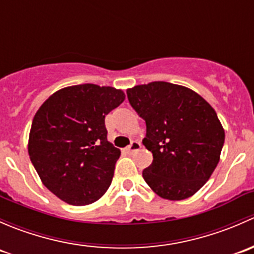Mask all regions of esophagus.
Listing matches in <instances>:
<instances>
[{
    "mask_svg": "<svg viewBox=\"0 0 254 254\" xmlns=\"http://www.w3.org/2000/svg\"><path fill=\"white\" fill-rule=\"evenodd\" d=\"M140 147H142V144H140L139 142H137V140H132V142H130V144L126 148V150H127V153L132 154V153L138 152V150L140 149Z\"/></svg>",
    "mask_w": 254,
    "mask_h": 254,
    "instance_id": "obj_1",
    "label": "esophagus"
}]
</instances>
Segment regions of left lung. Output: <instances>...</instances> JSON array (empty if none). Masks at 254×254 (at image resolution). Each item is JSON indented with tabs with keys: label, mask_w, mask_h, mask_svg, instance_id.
<instances>
[{
	"label": "left lung",
	"mask_w": 254,
	"mask_h": 254,
	"mask_svg": "<svg viewBox=\"0 0 254 254\" xmlns=\"http://www.w3.org/2000/svg\"><path fill=\"white\" fill-rule=\"evenodd\" d=\"M127 97L144 120L143 144L153 154L143 179L163 199L194 195L211 177L225 142L215 110L192 90L165 81L128 89Z\"/></svg>",
	"instance_id": "8db88e82"
}]
</instances>
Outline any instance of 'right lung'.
<instances>
[{
	"label": "right lung",
	"instance_id": "obj_1",
	"mask_svg": "<svg viewBox=\"0 0 254 254\" xmlns=\"http://www.w3.org/2000/svg\"><path fill=\"white\" fill-rule=\"evenodd\" d=\"M125 101L121 90L65 87L37 111L28 153L43 184L75 206L97 201L111 185L121 150L107 140L105 117Z\"/></svg>",
	"mask_w": 254,
	"mask_h": 254
}]
</instances>
